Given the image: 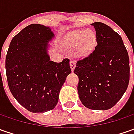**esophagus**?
Instances as JSON below:
<instances>
[{
	"label": "esophagus",
	"mask_w": 134,
	"mask_h": 134,
	"mask_svg": "<svg viewBox=\"0 0 134 134\" xmlns=\"http://www.w3.org/2000/svg\"><path fill=\"white\" fill-rule=\"evenodd\" d=\"M70 67H71V71H73L75 68V61L74 59H71V61H70Z\"/></svg>",
	"instance_id": "1"
}]
</instances>
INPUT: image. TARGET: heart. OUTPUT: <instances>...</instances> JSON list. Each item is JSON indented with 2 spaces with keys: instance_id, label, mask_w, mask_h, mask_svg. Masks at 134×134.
<instances>
[{
  "instance_id": "heart-1",
  "label": "heart",
  "mask_w": 134,
  "mask_h": 134,
  "mask_svg": "<svg viewBox=\"0 0 134 134\" xmlns=\"http://www.w3.org/2000/svg\"><path fill=\"white\" fill-rule=\"evenodd\" d=\"M96 36L92 30H76L70 35L69 44L76 47L79 44L78 52L80 55H88L95 47Z\"/></svg>"
}]
</instances>
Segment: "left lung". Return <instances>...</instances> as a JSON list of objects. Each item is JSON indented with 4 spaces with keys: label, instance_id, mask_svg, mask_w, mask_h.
<instances>
[{
    "label": "left lung",
    "instance_id": "1",
    "mask_svg": "<svg viewBox=\"0 0 134 134\" xmlns=\"http://www.w3.org/2000/svg\"><path fill=\"white\" fill-rule=\"evenodd\" d=\"M97 44L78 59L74 72L79 77L77 91L82 104L91 110L110 109L121 99L130 80L129 57L121 37L101 22L92 24Z\"/></svg>",
    "mask_w": 134,
    "mask_h": 134
}]
</instances>
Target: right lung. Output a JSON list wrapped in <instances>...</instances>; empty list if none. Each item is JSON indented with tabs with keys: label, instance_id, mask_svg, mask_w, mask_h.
<instances>
[{
	"label": "right lung",
	"instance_id": "add662e5",
	"mask_svg": "<svg viewBox=\"0 0 134 134\" xmlns=\"http://www.w3.org/2000/svg\"><path fill=\"white\" fill-rule=\"evenodd\" d=\"M48 27L33 24L12 39L6 56L9 90L18 103L32 113H44L57 104L59 93L71 72L69 59L50 60L48 42L54 37Z\"/></svg>",
	"mask_w": 134,
	"mask_h": 134
}]
</instances>
